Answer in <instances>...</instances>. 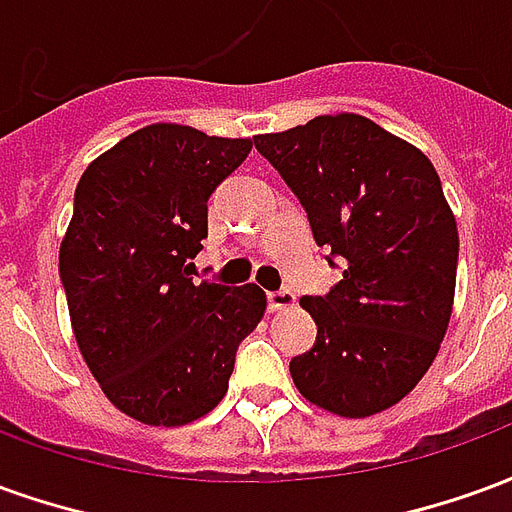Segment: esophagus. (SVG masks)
Instances as JSON below:
<instances>
[{
	"label": "esophagus",
	"mask_w": 512,
	"mask_h": 512,
	"mask_svg": "<svg viewBox=\"0 0 512 512\" xmlns=\"http://www.w3.org/2000/svg\"><path fill=\"white\" fill-rule=\"evenodd\" d=\"M266 299H268V312H282V310H288V307H293L296 296H293V290L279 288V290H268Z\"/></svg>",
	"instance_id": "obj_1"
}]
</instances>
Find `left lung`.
<instances>
[{
  "label": "left lung",
  "mask_w": 512,
  "mask_h": 512,
  "mask_svg": "<svg viewBox=\"0 0 512 512\" xmlns=\"http://www.w3.org/2000/svg\"><path fill=\"white\" fill-rule=\"evenodd\" d=\"M255 147L299 197L343 279L301 307L318 326L290 376L315 406L370 417L428 373L447 332L458 227L425 153L362 115H323Z\"/></svg>",
  "instance_id": "left-lung-1"
}]
</instances>
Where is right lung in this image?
Returning a JSON list of instances; mask_svg holds the SVG:
<instances>
[{"mask_svg": "<svg viewBox=\"0 0 512 512\" xmlns=\"http://www.w3.org/2000/svg\"><path fill=\"white\" fill-rule=\"evenodd\" d=\"M252 142L156 123L84 169L60 246L73 334L104 395L145 425H186L227 392L266 293L194 282L208 197Z\"/></svg>", "mask_w": 512, "mask_h": 512, "instance_id": "obj_1", "label": "right lung"}]
</instances>
